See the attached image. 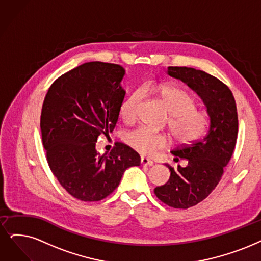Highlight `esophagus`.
<instances>
[{
    "label": "esophagus",
    "mask_w": 261,
    "mask_h": 261,
    "mask_svg": "<svg viewBox=\"0 0 261 261\" xmlns=\"http://www.w3.org/2000/svg\"><path fill=\"white\" fill-rule=\"evenodd\" d=\"M140 163H141L142 166H148V167H151V166H153V164H154L151 160H149V159H147V158H141Z\"/></svg>",
    "instance_id": "esophagus-1"
}]
</instances>
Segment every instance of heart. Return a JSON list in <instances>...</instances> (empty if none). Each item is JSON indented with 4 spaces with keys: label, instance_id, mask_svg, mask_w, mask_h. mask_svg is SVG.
<instances>
[{
    "label": "heart",
    "instance_id": "1",
    "mask_svg": "<svg viewBox=\"0 0 261 261\" xmlns=\"http://www.w3.org/2000/svg\"><path fill=\"white\" fill-rule=\"evenodd\" d=\"M145 89H149V87ZM154 92L169 113L168 125L174 138L179 142L190 143L205 132L209 123L206 113L196 109V100L190 93L168 85L156 87ZM142 97L143 90L138 89L122 102L120 114L124 121L135 120ZM125 141L135 151L144 155L152 154L168 144V139L164 134L155 133L147 127H139L127 133L125 135Z\"/></svg>",
    "mask_w": 261,
    "mask_h": 261
}]
</instances>
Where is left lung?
Returning a JSON list of instances; mask_svg holds the SVG:
<instances>
[{
  "instance_id": "8db88e82",
  "label": "left lung",
  "mask_w": 261,
  "mask_h": 261,
  "mask_svg": "<svg viewBox=\"0 0 261 261\" xmlns=\"http://www.w3.org/2000/svg\"><path fill=\"white\" fill-rule=\"evenodd\" d=\"M167 74L180 79L203 100L210 118L209 129L200 139L171 151L174 161L186 167L173 169L170 178L154 190L161 201L175 209H187L202 201L220 182L230 161L238 136V112L232 92L217 78L192 67L169 66Z\"/></svg>"
}]
</instances>
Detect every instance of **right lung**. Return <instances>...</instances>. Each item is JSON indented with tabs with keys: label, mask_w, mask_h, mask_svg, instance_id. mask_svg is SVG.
<instances>
[{
	"label": "right lung",
	"mask_w": 261,
	"mask_h": 261,
	"mask_svg": "<svg viewBox=\"0 0 261 261\" xmlns=\"http://www.w3.org/2000/svg\"><path fill=\"white\" fill-rule=\"evenodd\" d=\"M125 69L88 62L59 77L48 90L40 130L52 173L66 192L81 201H99L117 189L124 171L140 165V156L118 142L99 155V135L114 129L125 92Z\"/></svg>",
	"instance_id": "obj_1"
}]
</instances>
